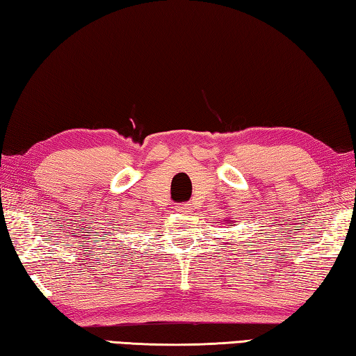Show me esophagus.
I'll list each match as a JSON object with an SVG mask.
<instances>
[{
  "mask_svg": "<svg viewBox=\"0 0 356 356\" xmlns=\"http://www.w3.org/2000/svg\"><path fill=\"white\" fill-rule=\"evenodd\" d=\"M177 209H178L179 213H183V214H189V213H192V209H194V203H192V202L181 203V205L177 207Z\"/></svg>",
  "mask_w": 356,
  "mask_h": 356,
  "instance_id": "obj_1",
  "label": "esophagus"
}]
</instances>
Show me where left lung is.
I'll return each instance as SVG.
<instances>
[{"instance_id":"1","label":"left lung","mask_w":356,"mask_h":356,"mask_svg":"<svg viewBox=\"0 0 356 356\" xmlns=\"http://www.w3.org/2000/svg\"><path fill=\"white\" fill-rule=\"evenodd\" d=\"M230 222H232V220H229V219H225V224H229V225H230Z\"/></svg>"}]
</instances>
